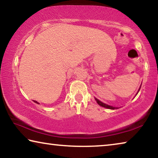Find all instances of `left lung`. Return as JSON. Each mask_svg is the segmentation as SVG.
Here are the masks:
<instances>
[{
  "instance_id": "8db88e82",
  "label": "left lung",
  "mask_w": 158,
  "mask_h": 158,
  "mask_svg": "<svg viewBox=\"0 0 158 158\" xmlns=\"http://www.w3.org/2000/svg\"><path fill=\"white\" fill-rule=\"evenodd\" d=\"M140 89H141V86H140V88H139V90L138 91H139V90H140ZM137 93H139V92H137ZM95 100H96V101H97V102H98V104L99 105H100V106H103V107H105V108H108V109H116L115 107H114V106H109V105H106V104H105V103H102V102H100V100H97V99L95 98Z\"/></svg>"
}]
</instances>
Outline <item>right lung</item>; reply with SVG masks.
Here are the masks:
<instances>
[{"label":"right lung","instance_id":"1","mask_svg":"<svg viewBox=\"0 0 158 158\" xmlns=\"http://www.w3.org/2000/svg\"><path fill=\"white\" fill-rule=\"evenodd\" d=\"M34 102H35V103H37V104H38V102H37V101H35V100H34Z\"/></svg>","mask_w":158,"mask_h":158}]
</instances>
